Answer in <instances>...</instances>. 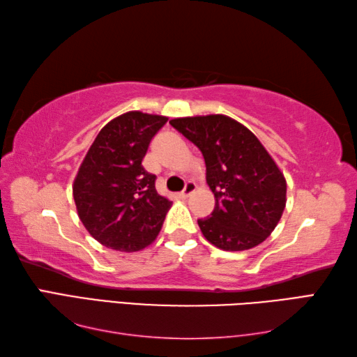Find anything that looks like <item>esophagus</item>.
<instances>
[{
    "instance_id": "1",
    "label": "esophagus",
    "mask_w": 357,
    "mask_h": 357,
    "mask_svg": "<svg viewBox=\"0 0 357 357\" xmlns=\"http://www.w3.org/2000/svg\"><path fill=\"white\" fill-rule=\"evenodd\" d=\"M196 190V184L195 183H192V181H188V183L185 184V187H184V190L181 192V198H188V196H190L193 192Z\"/></svg>"
}]
</instances>
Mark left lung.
Here are the masks:
<instances>
[{"label": "left lung", "instance_id": "obj_1", "mask_svg": "<svg viewBox=\"0 0 357 357\" xmlns=\"http://www.w3.org/2000/svg\"><path fill=\"white\" fill-rule=\"evenodd\" d=\"M170 124L201 150L215 210L198 219L210 244L225 252L250 250L267 239L287 202V181L261 141L225 115L187 116Z\"/></svg>", "mask_w": 357, "mask_h": 357}]
</instances>
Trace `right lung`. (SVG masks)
<instances>
[{
	"instance_id": "1",
	"label": "right lung",
	"mask_w": 357,
	"mask_h": 357,
	"mask_svg": "<svg viewBox=\"0 0 357 357\" xmlns=\"http://www.w3.org/2000/svg\"><path fill=\"white\" fill-rule=\"evenodd\" d=\"M161 115L127 112L105 124L82 161L73 199L86 230L118 252H138L161 230L172 201L156 192L155 174L142 167Z\"/></svg>"
}]
</instances>
